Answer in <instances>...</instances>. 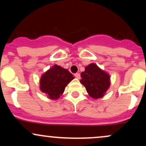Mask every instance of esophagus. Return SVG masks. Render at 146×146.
Returning <instances> with one entry per match:
<instances>
[{"label": "esophagus", "mask_w": 146, "mask_h": 146, "mask_svg": "<svg viewBox=\"0 0 146 146\" xmlns=\"http://www.w3.org/2000/svg\"><path fill=\"white\" fill-rule=\"evenodd\" d=\"M74 75H75V78H76L77 79H78V80H79V79H80V73H75Z\"/></svg>", "instance_id": "34e87169"}]
</instances>
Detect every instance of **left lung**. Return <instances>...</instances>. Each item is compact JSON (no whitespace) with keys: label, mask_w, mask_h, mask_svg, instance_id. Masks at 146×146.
<instances>
[{"label":"left lung","mask_w":146,"mask_h":146,"mask_svg":"<svg viewBox=\"0 0 146 146\" xmlns=\"http://www.w3.org/2000/svg\"><path fill=\"white\" fill-rule=\"evenodd\" d=\"M81 77L80 83L86 88L90 98L95 100L103 98L110 88V75L95 63L86 66Z\"/></svg>","instance_id":"1"}]
</instances>
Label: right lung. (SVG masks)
<instances>
[{
  "label": "right lung",
  "instance_id": "1",
  "mask_svg": "<svg viewBox=\"0 0 146 146\" xmlns=\"http://www.w3.org/2000/svg\"><path fill=\"white\" fill-rule=\"evenodd\" d=\"M75 78L66 68L55 64L40 79V90L48 99L56 100L63 94L68 84Z\"/></svg>",
  "mask_w": 146,
  "mask_h": 146
}]
</instances>
